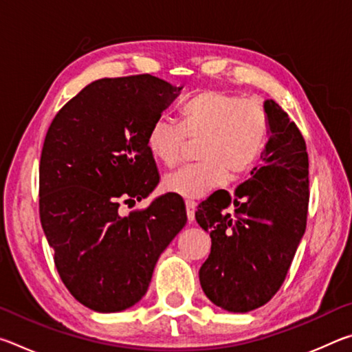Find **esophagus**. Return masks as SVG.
I'll return each instance as SVG.
<instances>
[{
    "mask_svg": "<svg viewBox=\"0 0 352 352\" xmlns=\"http://www.w3.org/2000/svg\"><path fill=\"white\" fill-rule=\"evenodd\" d=\"M194 211H195V201L186 200V214H188L189 222H192L194 220Z\"/></svg>",
    "mask_w": 352,
    "mask_h": 352,
    "instance_id": "34e87169",
    "label": "esophagus"
}]
</instances>
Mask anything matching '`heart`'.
Wrapping results in <instances>:
<instances>
[{
    "label": "heart",
    "mask_w": 352,
    "mask_h": 352,
    "mask_svg": "<svg viewBox=\"0 0 352 352\" xmlns=\"http://www.w3.org/2000/svg\"><path fill=\"white\" fill-rule=\"evenodd\" d=\"M269 113L256 98L223 90H204L180 109V126L164 118L151 124L146 146L164 168L180 163L184 141H197L195 164L164 177L163 188L182 197L199 199L226 178L247 174L269 141Z\"/></svg>",
    "instance_id": "obj_1"
}]
</instances>
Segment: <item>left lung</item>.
I'll return each instance as SVG.
<instances>
[{
  "instance_id": "1",
  "label": "left lung",
  "mask_w": 352,
  "mask_h": 352,
  "mask_svg": "<svg viewBox=\"0 0 352 352\" xmlns=\"http://www.w3.org/2000/svg\"><path fill=\"white\" fill-rule=\"evenodd\" d=\"M264 105L270 135L262 163L233 195L220 189L195 211L211 236V253L199 272L201 289L228 312H250L275 296L307 223L306 141L275 100Z\"/></svg>"
}]
</instances>
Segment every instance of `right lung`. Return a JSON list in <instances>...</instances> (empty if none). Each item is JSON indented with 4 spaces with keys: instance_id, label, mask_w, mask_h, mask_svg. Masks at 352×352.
I'll use <instances>...</instances> for the list:
<instances>
[{
    "instance_id": "1",
    "label": "right lung",
    "mask_w": 352,
    "mask_h": 352,
    "mask_svg": "<svg viewBox=\"0 0 352 352\" xmlns=\"http://www.w3.org/2000/svg\"><path fill=\"white\" fill-rule=\"evenodd\" d=\"M182 88L151 74L100 79L65 104L40 158L38 210L65 287L96 312H119L147 292L155 264L186 225L178 194L119 212L160 183L147 130Z\"/></svg>"
}]
</instances>
